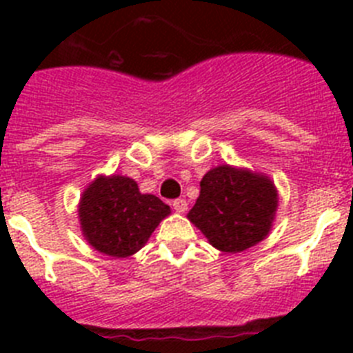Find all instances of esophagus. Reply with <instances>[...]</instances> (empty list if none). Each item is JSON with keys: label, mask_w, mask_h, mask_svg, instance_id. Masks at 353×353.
<instances>
[{"label": "esophagus", "mask_w": 353, "mask_h": 353, "mask_svg": "<svg viewBox=\"0 0 353 353\" xmlns=\"http://www.w3.org/2000/svg\"><path fill=\"white\" fill-rule=\"evenodd\" d=\"M173 208L176 212H180V214H183V212L187 210V201H185V199H182V198L174 199V201H173Z\"/></svg>", "instance_id": "obj_1"}]
</instances>
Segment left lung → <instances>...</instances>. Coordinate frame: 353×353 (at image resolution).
<instances>
[{
    "instance_id": "1",
    "label": "left lung",
    "mask_w": 353,
    "mask_h": 353,
    "mask_svg": "<svg viewBox=\"0 0 353 353\" xmlns=\"http://www.w3.org/2000/svg\"><path fill=\"white\" fill-rule=\"evenodd\" d=\"M199 187L187 217L215 249L245 251L269 235L277 210V191L269 176L223 164L208 171Z\"/></svg>"
}]
</instances>
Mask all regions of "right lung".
<instances>
[{
	"label": "right lung",
	"instance_id": "obj_1",
	"mask_svg": "<svg viewBox=\"0 0 353 353\" xmlns=\"http://www.w3.org/2000/svg\"><path fill=\"white\" fill-rule=\"evenodd\" d=\"M84 239L108 256L127 258L148 242L170 207L154 194H141L129 176H97L79 201Z\"/></svg>",
	"mask_w": 353,
	"mask_h": 353
}]
</instances>
